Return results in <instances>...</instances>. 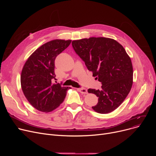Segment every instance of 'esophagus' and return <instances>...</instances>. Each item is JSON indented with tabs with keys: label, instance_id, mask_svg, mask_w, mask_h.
Returning <instances> with one entry per match:
<instances>
[{
	"label": "esophagus",
	"instance_id": "34e87169",
	"mask_svg": "<svg viewBox=\"0 0 156 156\" xmlns=\"http://www.w3.org/2000/svg\"><path fill=\"white\" fill-rule=\"evenodd\" d=\"M78 91H79L80 93L83 94H87L88 93L87 90L86 88H78Z\"/></svg>",
	"mask_w": 156,
	"mask_h": 156
}]
</instances>
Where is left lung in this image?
Segmentation results:
<instances>
[{
    "label": "left lung",
    "mask_w": 156,
    "mask_h": 156,
    "mask_svg": "<svg viewBox=\"0 0 156 156\" xmlns=\"http://www.w3.org/2000/svg\"><path fill=\"white\" fill-rule=\"evenodd\" d=\"M72 46L102 83L101 90H88L97 95L98 103L92 109L107 114L118 108L126 99L133 84V66L130 57L117 41L105 37L73 40Z\"/></svg>",
    "instance_id": "8db88e82"
}]
</instances>
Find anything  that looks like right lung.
<instances>
[{
	"label": "right lung",
	"instance_id": "right-lung-1",
	"mask_svg": "<svg viewBox=\"0 0 156 156\" xmlns=\"http://www.w3.org/2000/svg\"><path fill=\"white\" fill-rule=\"evenodd\" d=\"M71 42V40H64L50 41L37 48L24 65L21 75L22 90L31 105L40 111L48 112L58 108L67 90L71 88L52 83L56 80V57Z\"/></svg>",
	"mask_w": 156,
	"mask_h": 156
}]
</instances>
